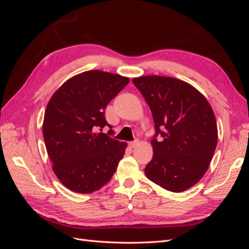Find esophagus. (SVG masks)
<instances>
[{
    "instance_id": "obj_1",
    "label": "esophagus",
    "mask_w": 249,
    "mask_h": 249,
    "mask_svg": "<svg viewBox=\"0 0 249 249\" xmlns=\"http://www.w3.org/2000/svg\"><path fill=\"white\" fill-rule=\"evenodd\" d=\"M138 144V140H134V141H130L129 142V145L131 146V147H135Z\"/></svg>"
}]
</instances>
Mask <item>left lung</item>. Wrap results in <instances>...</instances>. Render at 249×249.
Segmentation results:
<instances>
[{
    "label": "left lung",
    "mask_w": 249,
    "mask_h": 249,
    "mask_svg": "<svg viewBox=\"0 0 249 249\" xmlns=\"http://www.w3.org/2000/svg\"><path fill=\"white\" fill-rule=\"evenodd\" d=\"M152 111L156 134L153 159L144 169L155 184L171 192L194 186L205 175L217 145V124L198 90L175 78L133 79ZM161 136L162 140H157Z\"/></svg>",
    "instance_id": "1"
}]
</instances>
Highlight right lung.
Wrapping results in <instances>:
<instances>
[{
  "instance_id": "1",
  "label": "right lung",
  "mask_w": 249,
  "mask_h": 249,
  "mask_svg": "<svg viewBox=\"0 0 249 249\" xmlns=\"http://www.w3.org/2000/svg\"><path fill=\"white\" fill-rule=\"evenodd\" d=\"M129 78L101 71L77 74L53 94L42 132L53 170L66 188L92 193L106 185L123 159L125 142L111 138L105 117L107 105ZM107 125V134L98 130Z\"/></svg>"
}]
</instances>
